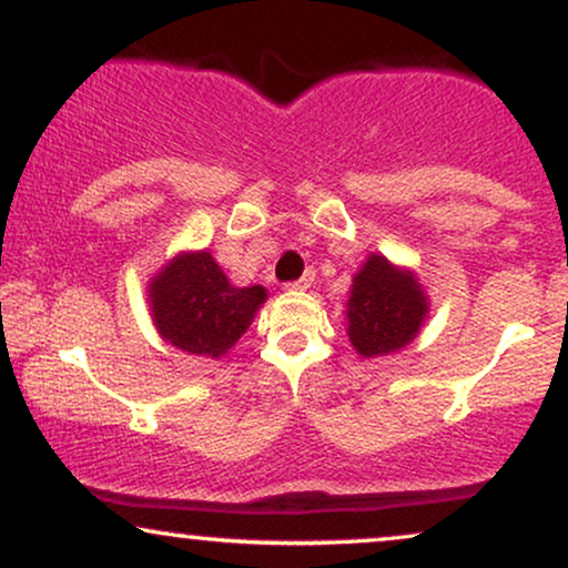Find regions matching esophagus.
Instances as JSON below:
<instances>
[{
  "instance_id": "obj_1",
  "label": "esophagus",
  "mask_w": 568,
  "mask_h": 568,
  "mask_svg": "<svg viewBox=\"0 0 568 568\" xmlns=\"http://www.w3.org/2000/svg\"><path fill=\"white\" fill-rule=\"evenodd\" d=\"M315 283V272L312 270H306L302 277L298 280H293V283H288V288H296V291H304V288H310V285Z\"/></svg>"
}]
</instances>
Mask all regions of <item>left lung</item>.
<instances>
[{
  "label": "left lung",
  "instance_id": "8db88e82",
  "mask_svg": "<svg viewBox=\"0 0 568 568\" xmlns=\"http://www.w3.org/2000/svg\"><path fill=\"white\" fill-rule=\"evenodd\" d=\"M427 298L408 272L384 256H371L355 275L349 296V342L363 357L387 355L419 334Z\"/></svg>",
  "mask_w": 568,
  "mask_h": 568
}]
</instances>
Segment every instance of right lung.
<instances>
[{
  "label": "right lung",
  "mask_w": 568,
  "mask_h": 568,
  "mask_svg": "<svg viewBox=\"0 0 568 568\" xmlns=\"http://www.w3.org/2000/svg\"><path fill=\"white\" fill-rule=\"evenodd\" d=\"M154 323L173 347L221 357L245 334L266 293L262 285L234 288L207 251L186 253L154 277Z\"/></svg>",
  "instance_id": "right-lung-1"
}]
</instances>
